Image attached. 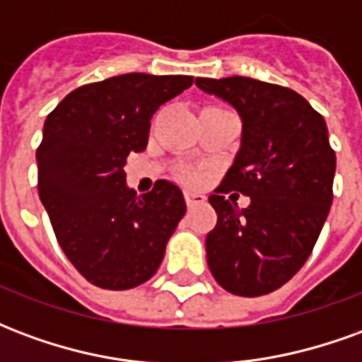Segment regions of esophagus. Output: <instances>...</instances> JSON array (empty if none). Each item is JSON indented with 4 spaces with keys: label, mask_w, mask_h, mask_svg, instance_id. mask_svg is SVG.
<instances>
[{
    "label": "esophagus",
    "mask_w": 362,
    "mask_h": 362,
    "mask_svg": "<svg viewBox=\"0 0 362 362\" xmlns=\"http://www.w3.org/2000/svg\"><path fill=\"white\" fill-rule=\"evenodd\" d=\"M184 199H186V205H188L189 209H194L197 205L205 204V196H202V194H194V192H186Z\"/></svg>",
    "instance_id": "34e87169"
}]
</instances>
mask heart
<instances>
[{
  "instance_id": "heart-1",
  "label": "heart",
  "mask_w": 362,
  "mask_h": 362,
  "mask_svg": "<svg viewBox=\"0 0 362 362\" xmlns=\"http://www.w3.org/2000/svg\"><path fill=\"white\" fill-rule=\"evenodd\" d=\"M182 180L188 182V184H194V182H197L199 178H197V174H194V173H184L182 174Z\"/></svg>"
}]
</instances>
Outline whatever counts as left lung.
Segmentation results:
<instances>
[{"label":"left lung","instance_id":"1","mask_svg":"<svg viewBox=\"0 0 362 362\" xmlns=\"http://www.w3.org/2000/svg\"><path fill=\"white\" fill-rule=\"evenodd\" d=\"M196 85L243 119L240 151L209 197L217 225L205 238L207 264L228 293L267 295L304 266L329 213L335 153L326 122L281 85L238 75L197 77ZM228 191L248 195L251 205L238 210Z\"/></svg>","mask_w":362,"mask_h":362}]
</instances>
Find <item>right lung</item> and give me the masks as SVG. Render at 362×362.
Returning a JSON list of instances; mask_svg holds the SVG:
<instances>
[{
  "instance_id": "right-lung-1",
  "label": "right lung",
  "mask_w": 362,
  "mask_h": 362,
  "mask_svg": "<svg viewBox=\"0 0 362 362\" xmlns=\"http://www.w3.org/2000/svg\"><path fill=\"white\" fill-rule=\"evenodd\" d=\"M192 83L189 75H118L71 90L44 122L38 196L67 259L96 287L126 291L151 279L186 213L178 186L157 180L137 196L124 165L147 147L158 106Z\"/></svg>"
}]
</instances>
